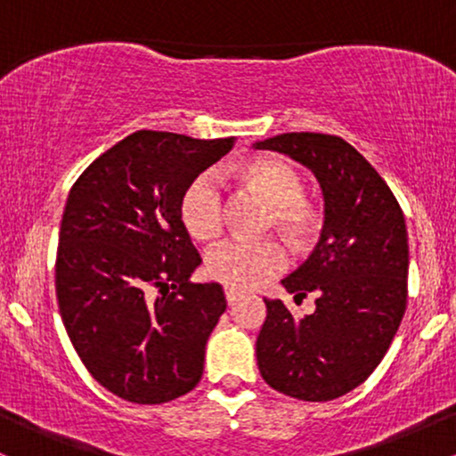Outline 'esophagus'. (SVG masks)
<instances>
[{
    "instance_id": "obj_1",
    "label": "esophagus",
    "mask_w": 456,
    "mask_h": 456,
    "mask_svg": "<svg viewBox=\"0 0 456 456\" xmlns=\"http://www.w3.org/2000/svg\"><path fill=\"white\" fill-rule=\"evenodd\" d=\"M244 294L240 289H233V287H224V297H227V305H233L238 302Z\"/></svg>"
}]
</instances>
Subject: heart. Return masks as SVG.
I'll use <instances>...</instances> for the list:
<instances>
[{
  "label": "heart",
  "instance_id": "heart-1",
  "mask_svg": "<svg viewBox=\"0 0 456 456\" xmlns=\"http://www.w3.org/2000/svg\"><path fill=\"white\" fill-rule=\"evenodd\" d=\"M248 192L268 203L264 227L276 229L294 253H308L323 229V214L305 197L302 171L282 159L248 160L238 169ZM182 224L199 242H210L223 232V197L208 175H199L180 199ZM285 250L274 240H227L206 257V272L233 289H250L285 268Z\"/></svg>",
  "mask_w": 456,
  "mask_h": 456
}]
</instances>
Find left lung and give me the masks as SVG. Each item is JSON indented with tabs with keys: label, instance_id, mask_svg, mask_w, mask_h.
Wrapping results in <instances>:
<instances>
[{
	"label": "left lung",
	"instance_id": "left-lung-1",
	"mask_svg": "<svg viewBox=\"0 0 456 456\" xmlns=\"http://www.w3.org/2000/svg\"><path fill=\"white\" fill-rule=\"evenodd\" d=\"M313 171L323 192L317 248L282 287L315 294V313L296 319L264 297L257 337L261 378L300 401H332L360 386L381 362L407 306L405 216L370 162L334 134L285 133L255 143Z\"/></svg>",
	"mask_w": 456,
	"mask_h": 456
}]
</instances>
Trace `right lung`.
<instances>
[{
  "label": "right lung",
  "mask_w": 456,
  "mask_h": 456,
  "mask_svg": "<svg viewBox=\"0 0 456 456\" xmlns=\"http://www.w3.org/2000/svg\"><path fill=\"white\" fill-rule=\"evenodd\" d=\"M235 139L137 130L83 171L68 195L55 294L72 347L119 399L159 405L199 384L206 343L227 308L201 265L180 199Z\"/></svg>",
  "instance_id": "add662e5"
}]
</instances>
